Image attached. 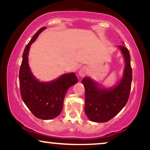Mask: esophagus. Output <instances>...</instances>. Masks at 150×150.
Listing matches in <instances>:
<instances>
[{"mask_svg":"<svg viewBox=\"0 0 150 150\" xmlns=\"http://www.w3.org/2000/svg\"><path fill=\"white\" fill-rule=\"evenodd\" d=\"M86 73H87V69L86 67L81 68L78 72V75L79 77H83L84 75H86Z\"/></svg>","mask_w":150,"mask_h":150,"instance_id":"34e87169","label":"esophagus"}]
</instances>
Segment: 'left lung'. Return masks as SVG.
I'll use <instances>...</instances> for the list:
<instances>
[{"instance_id":"1","label":"left lung","mask_w":150,"mask_h":150,"mask_svg":"<svg viewBox=\"0 0 150 150\" xmlns=\"http://www.w3.org/2000/svg\"><path fill=\"white\" fill-rule=\"evenodd\" d=\"M117 47L123 55L125 67L122 77L114 86H103L89 77H83L81 81L86 92L85 113L93 122L110 120L123 108L129 99L132 79L130 55L124 46Z\"/></svg>"}]
</instances>
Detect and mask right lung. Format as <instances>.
Here are the masks:
<instances>
[{"mask_svg": "<svg viewBox=\"0 0 150 150\" xmlns=\"http://www.w3.org/2000/svg\"><path fill=\"white\" fill-rule=\"evenodd\" d=\"M47 27H42L33 35L26 46L19 72L21 97L32 114L42 120H50L61 113L64 99L68 89L78 82L75 73H64L49 81H41L31 71L29 65V53L31 45L40 33Z\"/></svg>", "mask_w": 150, "mask_h": 150, "instance_id": "obj_1", "label": "right lung"}]
</instances>
